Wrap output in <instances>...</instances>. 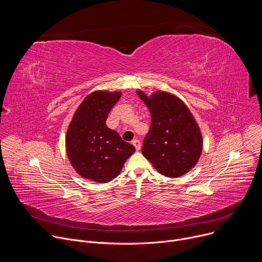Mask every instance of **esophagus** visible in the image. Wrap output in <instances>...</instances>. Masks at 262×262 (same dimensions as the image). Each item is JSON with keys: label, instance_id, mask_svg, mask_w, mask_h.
I'll return each mask as SVG.
<instances>
[{"label": "esophagus", "instance_id": "1", "mask_svg": "<svg viewBox=\"0 0 262 262\" xmlns=\"http://www.w3.org/2000/svg\"><path fill=\"white\" fill-rule=\"evenodd\" d=\"M133 145L135 146V148H136V150H137V151H139L140 149H141V142H140L139 140L135 139V140L133 141Z\"/></svg>", "mask_w": 262, "mask_h": 262}]
</instances>
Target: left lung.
<instances>
[{"mask_svg": "<svg viewBox=\"0 0 262 262\" xmlns=\"http://www.w3.org/2000/svg\"><path fill=\"white\" fill-rule=\"evenodd\" d=\"M138 95L151 114L150 129L146 135L142 154L161 174L176 178L188 173L202 152V136L189 107L177 96L158 91Z\"/></svg>", "mask_w": 262, "mask_h": 262, "instance_id": "obj_1", "label": "left lung"}]
</instances>
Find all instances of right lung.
<instances>
[{
  "mask_svg": "<svg viewBox=\"0 0 262 262\" xmlns=\"http://www.w3.org/2000/svg\"><path fill=\"white\" fill-rule=\"evenodd\" d=\"M121 92L95 91L85 97L68 126L66 151L70 164L82 177L107 182L119 175L135 147L110 129L106 118Z\"/></svg>",
  "mask_w": 262,
  "mask_h": 262,
  "instance_id": "add662e5",
  "label": "right lung"
}]
</instances>
